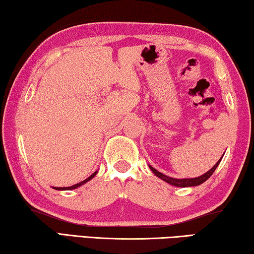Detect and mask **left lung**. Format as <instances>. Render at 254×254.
<instances>
[{
    "instance_id": "obj_1",
    "label": "left lung",
    "mask_w": 254,
    "mask_h": 254,
    "mask_svg": "<svg viewBox=\"0 0 254 254\" xmlns=\"http://www.w3.org/2000/svg\"><path fill=\"white\" fill-rule=\"evenodd\" d=\"M223 158V157H222ZM222 158L218 160L216 163H215V166L213 167L212 169H210L209 171H207V173L204 174L203 176H199V177L197 178H190V179H176V178H171V177H168V176L163 175L161 173H159L158 170H156L153 168V167L150 166V169L152 170V173L157 176V177L161 178L162 180H165V182H167L170 185H174V186L176 187H191V186H198V185L203 184L204 182H206L210 176L213 175V173L215 171V169L217 168V166L220 165V162L222 160Z\"/></svg>"
}]
</instances>
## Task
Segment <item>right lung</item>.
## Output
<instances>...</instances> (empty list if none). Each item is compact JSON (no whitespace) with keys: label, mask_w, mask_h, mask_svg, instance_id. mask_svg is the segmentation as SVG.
<instances>
[{"label":"right lung","mask_w":254,"mask_h":254,"mask_svg":"<svg viewBox=\"0 0 254 254\" xmlns=\"http://www.w3.org/2000/svg\"><path fill=\"white\" fill-rule=\"evenodd\" d=\"M96 173L97 171H95V173H94L93 175H91L89 176V177L87 178V179H85L84 182H80L79 184H76V185H72V186H70V187H55V189H57V190H69V189H75V188H77V187H79V186H81V185L83 184H85V183H87L88 180H91L94 176L96 175Z\"/></svg>","instance_id":"right-lung-1"}]
</instances>
